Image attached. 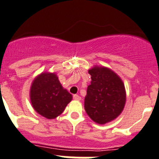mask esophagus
Segmentation results:
<instances>
[{"instance_id": "esophagus-1", "label": "esophagus", "mask_w": 159, "mask_h": 159, "mask_svg": "<svg viewBox=\"0 0 159 159\" xmlns=\"http://www.w3.org/2000/svg\"><path fill=\"white\" fill-rule=\"evenodd\" d=\"M73 98L74 100H78V101L82 99V98H81L78 94H74V95L73 96Z\"/></svg>"}]
</instances>
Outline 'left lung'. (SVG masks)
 I'll list each match as a JSON object with an SVG mask.
<instances>
[{
  "label": "left lung",
  "mask_w": 159,
  "mask_h": 159,
  "mask_svg": "<svg viewBox=\"0 0 159 159\" xmlns=\"http://www.w3.org/2000/svg\"><path fill=\"white\" fill-rule=\"evenodd\" d=\"M91 82L85 97V110L99 125L111 122L120 115L126 102L125 85L111 69L94 66L89 69Z\"/></svg>",
  "instance_id": "1"
}]
</instances>
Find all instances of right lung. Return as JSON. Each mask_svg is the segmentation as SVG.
Instances as JSON below:
<instances>
[{
  "label": "right lung",
  "mask_w": 159,
  "mask_h": 159,
  "mask_svg": "<svg viewBox=\"0 0 159 159\" xmlns=\"http://www.w3.org/2000/svg\"><path fill=\"white\" fill-rule=\"evenodd\" d=\"M30 98L35 111L51 120L63 112L73 96L61 86L56 73L47 72L34 79L30 86Z\"/></svg>",
  "instance_id": "add662e5"
}]
</instances>
